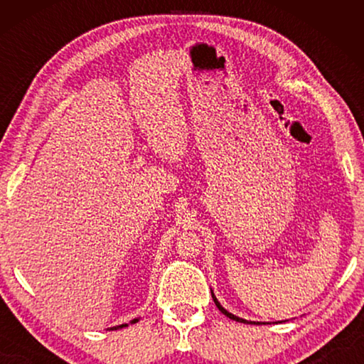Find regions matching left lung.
Listing matches in <instances>:
<instances>
[{"instance_id": "1", "label": "left lung", "mask_w": 364, "mask_h": 364, "mask_svg": "<svg viewBox=\"0 0 364 364\" xmlns=\"http://www.w3.org/2000/svg\"><path fill=\"white\" fill-rule=\"evenodd\" d=\"M212 299H213V301H215V305H217V308L218 310L223 313L225 316H228L230 319H232V321H239V323H244V324H271V323H254V321H247V319H244V318H239V316H236V315H232V313H230L226 310V308H223L221 306V304L218 301V299L215 297V294L212 292ZM278 323H284V321H278Z\"/></svg>"}]
</instances>
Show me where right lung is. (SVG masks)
<instances>
[{
	"label": "right lung",
	"instance_id": "obj_1",
	"mask_svg": "<svg viewBox=\"0 0 364 364\" xmlns=\"http://www.w3.org/2000/svg\"><path fill=\"white\" fill-rule=\"evenodd\" d=\"M139 321V318H134V319H132L130 323H125V324H120V326H114V328H109L107 331H117V329H123V328H128V324H134V323H138Z\"/></svg>",
	"mask_w": 364,
	"mask_h": 364
}]
</instances>
